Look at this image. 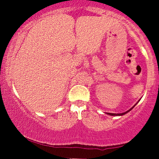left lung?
<instances>
[{
	"mask_svg": "<svg viewBox=\"0 0 159 159\" xmlns=\"http://www.w3.org/2000/svg\"><path fill=\"white\" fill-rule=\"evenodd\" d=\"M134 108V106L132 107V108H131V109H129V111H127L126 112H124V113H120V114H114V113H107V114H108V115H113V116H116V115H125V114H126L127 113V112H129V111H131V109H132V108Z\"/></svg>",
	"mask_w": 159,
	"mask_h": 159,
	"instance_id": "left-lung-1",
	"label": "left lung"
}]
</instances>
